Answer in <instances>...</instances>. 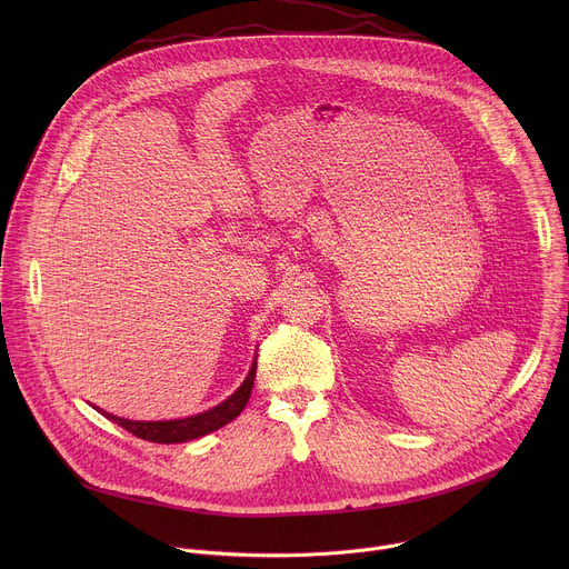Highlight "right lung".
Masks as SVG:
<instances>
[{
	"label": "right lung",
	"instance_id": "obj_1",
	"mask_svg": "<svg viewBox=\"0 0 569 569\" xmlns=\"http://www.w3.org/2000/svg\"><path fill=\"white\" fill-rule=\"evenodd\" d=\"M254 378H257V362L252 365L248 378L242 380V385L216 408L189 417V419H176V421H130V419H121L114 415H108L103 410H99L106 419H110L112 423L121 426L123 430H128L130 435L143 439V441H152V443H184L198 437H204L222 426H227L229 421H233L250 400L252 387H254Z\"/></svg>",
	"mask_w": 569,
	"mask_h": 569
}]
</instances>
